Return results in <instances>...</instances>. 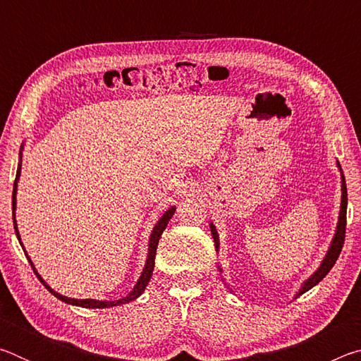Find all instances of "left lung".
Returning a JSON list of instances; mask_svg holds the SVG:
<instances>
[{
	"label": "left lung",
	"mask_w": 361,
	"mask_h": 361,
	"mask_svg": "<svg viewBox=\"0 0 361 361\" xmlns=\"http://www.w3.org/2000/svg\"><path fill=\"white\" fill-rule=\"evenodd\" d=\"M338 167L341 170V166L338 162ZM341 180H342V197H341V212H339V221H338V228H336V234L333 237V242H331V247H329L328 253L325 256V259L322 261L320 267L317 269V271L310 276L305 282L302 283L301 290L298 291V296H301L302 293L309 291L312 286H315L319 282H322L323 279H325L326 274L331 271V267L334 266V262L338 261L339 255H341V250L344 247V239H345V224H347V186H345V178L344 175H341ZM210 229H212V235H213V240H215V248L218 250L219 247V239H218V232L215 229V226L210 224ZM219 269V267H218ZM219 272H221V269H219Z\"/></svg>",
	"instance_id": "left-lung-1"
}]
</instances>
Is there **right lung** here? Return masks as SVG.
<instances>
[{
  "mask_svg": "<svg viewBox=\"0 0 361 361\" xmlns=\"http://www.w3.org/2000/svg\"><path fill=\"white\" fill-rule=\"evenodd\" d=\"M22 164V162H20ZM20 164H19V167H17V175H16V181H14V189H12V216H14V229H16V235H17V239H19V242H20V235H19V231H17V223H16V213H14V210H16V191H17V181H19V176H20ZM175 207H170V209L164 213L162 215V218L159 219L157 221V224L154 226V229H152V232H151V237H149V252H148V259H146V264H145V269H143V272H142V276H140V279H138V282H137V285L133 286V290L129 293V295H127L126 298H122V299H116V301H97V299H73V298H66V296H62L60 295V293H56L54 291L51 286H49L44 280L41 279V276L38 272H36V269H35V266H33V262H32V259H30V256L27 255V252L25 250H23V252H25V256L28 258V261H30V264H32V267H33V271H35V274H36V277L39 279V282L46 286V288L52 293L54 296L56 298H59L60 301H63V302H66V304H71V305H79V307H89V309H103V307H113V305H119V304H126V302H130V301H133V299H137L140 295H142V293L145 291V288H146V285H148V282H149V279H151V276H152V271H154V258H156V250H157V243H159V239H161V235H162V232H164V229L167 228V224H169V221H170V218L173 216V213H175ZM20 245H22V242H20ZM22 248H23V245H22Z\"/></svg>",
  "mask_w": 361,
  "mask_h": 361,
  "instance_id": "1",
  "label": "right lung"
}]
</instances>
